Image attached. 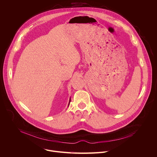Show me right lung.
Masks as SVG:
<instances>
[{
  "label": "right lung",
  "mask_w": 157,
  "mask_h": 157,
  "mask_svg": "<svg viewBox=\"0 0 157 157\" xmlns=\"http://www.w3.org/2000/svg\"><path fill=\"white\" fill-rule=\"evenodd\" d=\"M70 102H71V99H70V102H69V104H68V105H70Z\"/></svg>",
  "instance_id": "right-lung-1"
}]
</instances>
